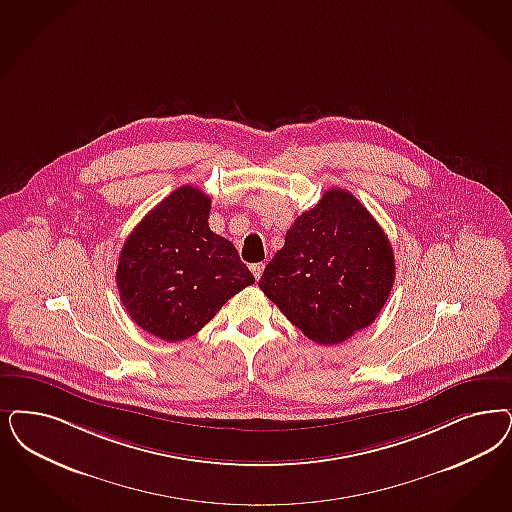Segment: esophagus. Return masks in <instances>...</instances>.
Listing matches in <instances>:
<instances>
[{
  "mask_svg": "<svg viewBox=\"0 0 512 512\" xmlns=\"http://www.w3.org/2000/svg\"><path fill=\"white\" fill-rule=\"evenodd\" d=\"M263 270H265V263H255V265H251V272H253V276H255L257 280L263 276Z\"/></svg>",
  "mask_w": 512,
  "mask_h": 512,
  "instance_id": "1",
  "label": "esophagus"
}]
</instances>
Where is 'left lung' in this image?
<instances>
[{
    "label": "left lung",
    "instance_id": "obj_1",
    "mask_svg": "<svg viewBox=\"0 0 512 512\" xmlns=\"http://www.w3.org/2000/svg\"><path fill=\"white\" fill-rule=\"evenodd\" d=\"M393 280L386 232L352 193L329 189L287 230L259 287L310 340L338 344L371 325Z\"/></svg>",
    "mask_w": 512,
    "mask_h": 512
}]
</instances>
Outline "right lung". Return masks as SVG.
<instances>
[{"label": "right lung", "instance_id": "add662e5", "mask_svg": "<svg viewBox=\"0 0 512 512\" xmlns=\"http://www.w3.org/2000/svg\"><path fill=\"white\" fill-rule=\"evenodd\" d=\"M212 200L193 185L168 194L126 238L117 287L128 316L149 335H196L238 291L255 283L227 238L210 225Z\"/></svg>", "mask_w": 512, "mask_h": 512}]
</instances>
